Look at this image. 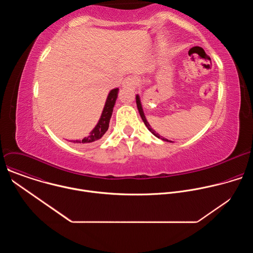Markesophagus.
Here are the masks:
<instances>
[{
    "mask_svg": "<svg viewBox=\"0 0 253 253\" xmlns=\"http://www.w3.org/2000/svg\"><path fill=\"white\" fill-rule=\"evenodd\" d=\"M123 87H129V88H135L137 85V80L135 77L133 76H129L127 78H125L122 82Z\"/></svg>",
    "mask_w": 253,
    "mask_h": 253,
    "instance_id": "1",
    "label": "esophagus"
}]
</instances>
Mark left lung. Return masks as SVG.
Returning a JSON list of instances; mask_svg holds the SVG:
<instances>
[{
  "mask_svg": "<svg viewBox=\"0 0 253 253\" xmlns=\"http://www.w3.org/2000/svg\"><path fill=\"white\" fill-rule=\"evenodd\" d=\"M136 104H137V108H138L139 114H140V116H141V118H142V120H143L144 124H145V125H146V127L148 128V130H149V131H150L154 136H156L157 138H159V139H161V140H163V141H166V142H172L171 140H168V139H166V138H164V137L160 136L158 133H156V131H155V130H153V129L151 128L150 124L148 123V121H147V119H146V117H145V114H144L143 108H142V104H141V100H140V96H139L138 94L136 95Z\"/></svg>",
  "mask_w": 253,
  "mask_h": 253,
  "instance_id": "1",
  "label": "left lung"
}]
</instances>
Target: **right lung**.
I'll return each instance as SVG.
<instances>
[{"instance_id": "1", "label": "right lung", "mask_w": 253, "mask_h": 253, "mask_svg": "<svg viewBox=\"0 0 253 253\" xmlns=\"http://www.w3.org/2000/svg\"><path fill=\"white\" fill-rule=\"evenodd\" d=\"M118 92H119V89L115 88V89L111 90L109 92V94H108L101 117H100L97 125L89 133V135L80 140H72V142L77 143L83 147H86V146L93 145V144L98 142L103 137V135L106 133L108 128H109V122H110V119H111V116L113 113L114 105H115L117 97H118Z\"/></svg>"}]
</instances>
